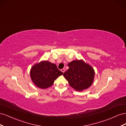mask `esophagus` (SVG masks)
<instances>
[{
	"label": "esophagus",
	"mask_w": 126,
	"mask_h": 126,
	"mask_svg": "<svg viewBox=\"0 0 126 126\" xmlns=\"http://www.w3.org/2000/svg\"><path fill=\"white\" fill-rule=\"evenodd\" d=\"M61 71H62L63 72V73H64V71H65V69H62V70H61Z\"/></svg>",
	"instance_id": "1"
}]
</instances>
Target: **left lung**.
I'll list each match as a JSON object with an SVG mask.
<instances>
[{
    "mask_svg": "<svg viewBox=\"0 0 126 126\" xmlns=\"http://www.w3.org/2000/svg\"><path fill=\"white\" fill-rule=\"evenodd\" d=\"M69 67L63 76L69 85L78 91L85 90L93 84L94 70L83 60H75L68 63Z\"/></svg>",
    "mask_w": 126,
    "mask_h": 126,
    "instance_id": "left-lung-1",
    "label": "left lung"
}]
</instances>
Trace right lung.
I'll return each instance as SVG.
<instances>
[{"label": "right lung", "instance_id": "obj_1", "mask_svg": "<svg viewBox=\"0 0 126 126\" xmlns=\"http://www.w3.org/2000/svg\"><path fill=\"white\" fill-rule=\"evenodd\" d=\"M63 72L57 68L56 64L47 60L36 63L30 71V78L33 83L41 89L51 87L55 80L62 75Z\"/></svg>", "mask_w": 126, "mask_h": 126}]
</instances>
